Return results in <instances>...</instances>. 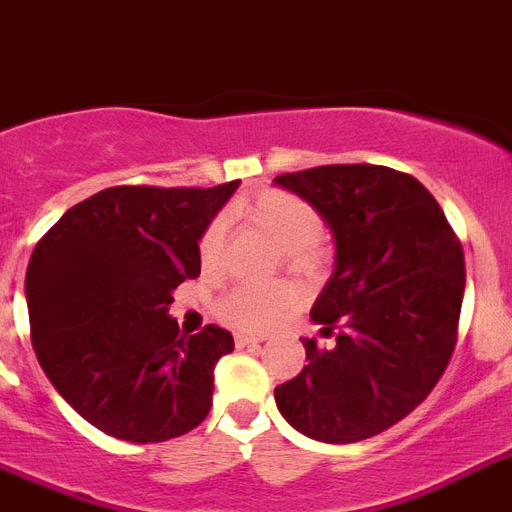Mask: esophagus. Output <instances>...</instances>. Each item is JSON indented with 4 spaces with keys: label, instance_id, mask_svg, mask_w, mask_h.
I'll list each match as a JSON object with an SVG mask.
<instances>
[{
    "label": "esophagus",
    "instance_id": "34e87169",
    "mask_svg": "<svg viewBox=\"0 0 512 512\" xmlns=\"http://www.w3.org/2000/svg\"><path fill=\"white\" fill-rule=\"evenodd\" d=\"M236 346L239 349H244V346H257V343H263V338H257V336H249V333H236Z\"/></svg>",
    "mask_w": 512,
    "mask_h": 512
}]
</instances>
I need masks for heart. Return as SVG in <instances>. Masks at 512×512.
I'll return each instance as SVG.
<instances>
[{
    "instance_id": "b5f03b06",
    "label": "heart",
    "mask_w": 512,
    "mask_h": 512,
    "mask_svg": "<svg viewBox=\"0 0 512 512\" xmlns=\"http://www.w3.org/2000/svg\"><path fill=\"white\" fill-rule=\"evenodd\" d=\"M236 216L247 218L252 226L268 234L283 249V260L294 270H315L322 260L320 234L322 221L302 197L283 190H265L257 197L239 203ZM226 247V218H216L200 236V263L205 270L218 268ZM296 289L286 281L268 286H234L218 299V315L239 328H268L294 307Z\"/></svg>"
}]
</instances>
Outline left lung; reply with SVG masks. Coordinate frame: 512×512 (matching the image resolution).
<instances>
[{
	"label": "left lung",
	"mask_w": 512,
	"mask_h": 512,
	"mask_svg": "<svg viewBox=\"0 0 512 512\" xmlns=\"http://www.w3.org/2000/svg\"><path fill=\"white\" fill-rule=\"evenodd\" d=\"M336 242V270L309 317L307 367L276 388L283 419L333 445L375 437L432 393L458 341L466 265L448 218L411 174L333 163L276 176Z\"/></svg>",
	"instance_id": "1"
}]
</instances>
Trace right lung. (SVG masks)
Here are the masks:
<instances>
[{"label":"right lung","instance_id":"add662e5","mask_svg":"<svg viewBox=\"0 0 512 512\" xmlns=\"http://www.w3.org/2000/svg\"><path fill=\"white\" fill-rule=\"evenodd\" d=\"M236 187H109L33 249L25 299L38 364L106 435L163 442L208 416L213 369L234 338L218 325L184 336L169 307L200 276L197 242Z\"/></svg>","mask_w":512,"mask_h":512}]
</instances>
